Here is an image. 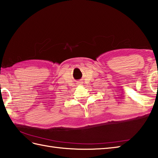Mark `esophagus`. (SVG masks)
<instances>
[{"label": "esophagus", "instance_id": "1", "mask_svg": "<svg viewBox=\"0 0 158 158\" xmlns=\"http://www.w3.org/2000/svg\"><path fill=\"white\" fill-rule=\"evenodd\" d=\"M82 84H83L82 81H79V82L78 83V85H82Z\"/></svg>", "mask_w": 158, "mask_h": 158}]
</instances>
